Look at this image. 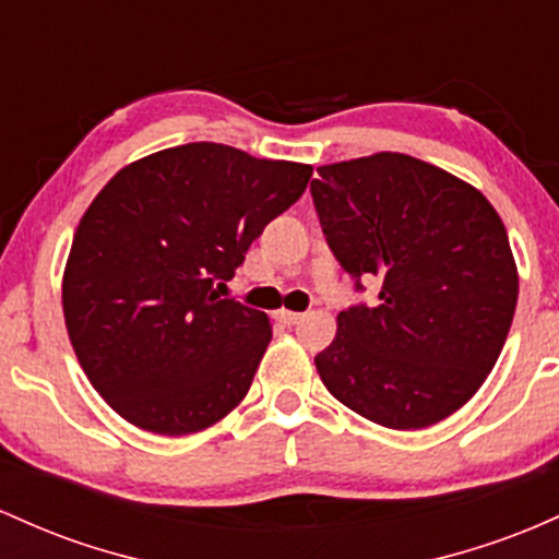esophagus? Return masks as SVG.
Returning a JSON list of instances; mask_svg holds the SVG:
<instances>
[{
  "mask_svg": "<svg viewBox=\"0 0 559 559\" xmlns=\"http://www.w3.org/2000/svg\"><path fill=\"white\" fill-rule=\"evenodd\" d=\"M274 317H277V322H282V324H296L298 319H300V313H298V311H287V309H280L277 313H274Z\"/></svg>",
  "mask_w": 559,
  "mask_h": 559,
  "instance_id": "obj_1",
  "label": "esophagus"
}]
</instances>
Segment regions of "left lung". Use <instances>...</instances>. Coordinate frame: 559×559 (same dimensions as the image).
I'll return each mask as SVG.
<instances>
[{
	"label": "left lung",
	"instance_id": "left-lung-1",
	"mask_svg": "<svg viewBox=\"0 0 559 559\" xmlns=\"http://www.w3.org/2000/svg\"><path fill=\"white\" fill-rule=\"evenodd\" d=\"M311 198L337 263L374 306L337 313L319 378L356 415L419 430L465 406L504 348L518 266L493 205L401 153L317 168Z\"/></svg>",
	"mask_w": 559,
	"mask_h": 559
}]
</instances>
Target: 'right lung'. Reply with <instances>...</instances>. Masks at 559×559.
I'll return each instance as SVG.
<instances>
[{"label": "right lung", "instance_id": "right-lung-1", "mask_svg": "<svg viewBox=\"0 0 559 559\" xmlns=\"http://www.w3.org/2000/svg\"><path fill=\"white\" fill-rule=\"evenodd\" d=\"M311 166L190 142L129 163L92 200L62 274L81 369L136 428L187 436L246 399L272 324L218 296Z\"/></svg>", "mask_w": 559, "mask_h": 559}]
</instances>
